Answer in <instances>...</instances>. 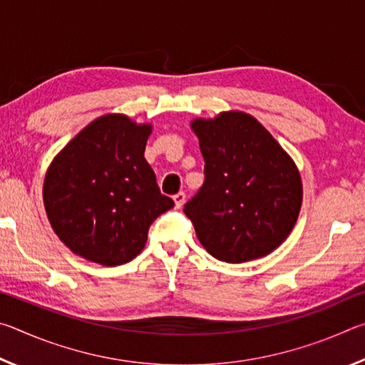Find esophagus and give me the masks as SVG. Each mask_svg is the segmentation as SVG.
<instances>
[{
  "label": "esophagus",
  "instance_id": "esophagus-1",
  "mask_svg": "<svg viewBox=\"0 0 365 365\" xmlns=\"http://www.w3.org/2000/svg\"><path fill=\"white\" fill-rule=\"evenodd\" d=\"M185 200H187V195L183 193V191H180V193L174 195V202H175V207L180 209L183 205H185Z\"/></svg>",
  "mask_w": 365,
  "mask_h": 365
}]
</instances>
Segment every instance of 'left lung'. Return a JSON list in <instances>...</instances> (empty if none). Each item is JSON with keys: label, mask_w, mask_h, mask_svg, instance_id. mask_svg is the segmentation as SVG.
I'll return each instance as SVG.
<instances>
[{"label": "left lung", "mask_w": 365, "mask_h": 365, "mask_svg": "<svg viewBox=\"0 0 365 365\" xmlns=\"http://www.w3.org/2000/svg\"><path fill=\"white\" fill-rule=\"evenodd\" d=\"M190 127L200 140L206 177L183 211L200 243L230 264L267 256L288 238L301 211L294 160L243 110L200 117Z\"/></svg>", "instance_id": "1"}]
</instances>
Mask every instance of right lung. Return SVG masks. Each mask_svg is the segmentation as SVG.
Wrapping results in <instances>:
<instances>
[{
	"mask_svg": "<svg viewBox=\"0 0 365 365\" xmlns=\"http://www.w3.org/2000/svg\"><path fill=\"white\" fill-rule=\"evenodd\" d=\"M151 132V123L104 114L51 160L43 202L73 255L108 267L130 262L143 251L153 220L174 207L145 159Z\"/></svg>",
	"mask_w": 365,
	"mask_h": 365,
	"instance_id": "obj_1",
	"label": "right lung"
}]
</instances>
